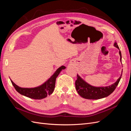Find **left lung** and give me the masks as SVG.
Here are the masks:
<instances>
[{
	"mask_svg": "<svg viewBox=\"0 0 131 131\" xmlns=\"http://www.w3.org/2000/svg\"><path fill=\"white\" fill-rule=\"evenodd\" d=\"M114 46L119 49L117 43H114ZM120 50V49H119ZM120 61L121 62V53L119 51ZM122 74L117 81L112 85L106 87H94L89 85L77 75V79L75 81V88L78 94L82 98L88 100H99L108 97L115 90L121 78Z\"/></svg>",
	"mask_w": 131,
	"mask_h": 131,
	"instance_id": "obj_1",
	"label": "left lung"
}]
</instances>
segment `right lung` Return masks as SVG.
Wrapping results in <instances>:
<instances>
[{"mask_svg": "<svg viewBox=\"0 0 131 131\" xmlns=\"http://www.w3.org/2000/svg\"><path fill=\"white\" fill-rule=\"evenodd\" d=\"M64 66H61L57 69L55 73L51 76V77L46 81L42 85L34 88H22L16 85L11 80L12 84L13 85L15 90L22 95H23L28 98L34 99V100H41L52 93L55 87L56 79L61 70L64 69Z\"/></svg>", "mask_w": 131, "mask_h": 131, "instance_id": "1", "label": "right lung"}]
</instances>
